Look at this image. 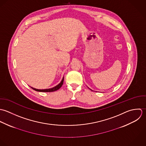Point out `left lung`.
<instances>
[{
	"mask_svg": "<svg viewBox=\"0 0 146 146\" xmlns=\"http://www.w3.org/2000/svg\"><path fill=\"white\" fill-rule=\"evenodd\" d=\"M90 90H91V89H90Z\"/></svg>",
	"mask_w": 146,
	"mask_h": 146,
	"instance_id": "left-lung-1",
	"label": "left lung"
}]
</instances>
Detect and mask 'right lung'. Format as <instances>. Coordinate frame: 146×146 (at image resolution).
<instances>
[{
	"instance_id": "obj_1",
	"label": "right lung",
	"mask_w": 146,
	"mask_h": 146,
	"mask_svg": "<svg viewBox=\"0 0 146 146\" xmlns=\"http://www.w3.org/2000/svg\"><path fill=\"white\" fill-rule=\"evenodd\" d=\"M63 82H64V77L62 78L60 83L58 84V85H56V86L54 87V88H47V89H42V90L36 89V88H31H31H33L34 90L36 91H39V92H53V91H55L58 90L60 88H61L62 86V84H63Z\"/></svg>"
}]
</instances>
